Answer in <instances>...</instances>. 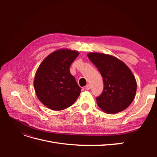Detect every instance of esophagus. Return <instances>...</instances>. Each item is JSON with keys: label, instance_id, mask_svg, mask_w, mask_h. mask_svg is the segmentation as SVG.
Masks as SVG:
<instances>
[{"label": "esophagus", "instance_id": "obj_1", "mask_svg": "<svg viewBox=\"0 0 157 157\" xmlns=\"http://www.w3.org/2000/svg\"><path fill=\"white\" fill-rule=\"evenodd\" d=\"M85 88H86V90H90V88H91V85H90V84H87L86 86V87H85Z\"/></svg>", "mask_w": 157, "mask_h": 157}]
</instances>
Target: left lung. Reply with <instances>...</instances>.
<instances>
[{
    "instance_id": "obj_1",
    "label": "left lung",
    "mask_w": 157,
    "mask_h": 157,
    "mask_svg": "<svg viewBox=\"0 0 157 157\" xmlns=\"http://www.w3.org/2000/svg\"><path fill=\"white\" fill-rule=\"evenodd\" d=\"M88 57L103 77V91L96 98L98 105L109 114L124 111L134 100L137 90L131 70L123 61L111 55L91 52Z\"/></svg>"
}]
</instances>
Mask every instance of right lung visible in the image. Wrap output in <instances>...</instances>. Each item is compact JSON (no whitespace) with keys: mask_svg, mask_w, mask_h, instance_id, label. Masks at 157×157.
<instances>
[{"mask_svg":"<svg viewBox=\"0 0 157 157\" xmlns=\"http://www.w3.org/2000/svg\"><path fill=\"white\" fill-rule=\"evenodd\" d=\"M77 51L58 50L42 61L36 70L34 88L37 98L46 107L63 110L72 105L80 93V88L69 67L78 56Z\"/></svg>","mask_w":157,"mask_h":157,"instance_id":"add662e5","label":"right lung"}]
</instances>
